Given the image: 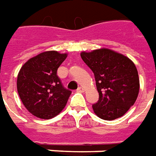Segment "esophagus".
I'll use <instances>...</instances> for the list:
<instances>
[{
	"instance_id": "34e87169",
	"label": "esophagus",
	"mask_w": 156,
	"mask_h": 156,
	"mask_svg": "<svg viewBox=\"0 0 156 156\" xmlns=\"http://www.w3.org/2000/svg\"><path fill=\"white\" fill-rule=\"evenodd\" d=\"M84 88L82 87H78V89H77V91L78 92H83L84 91Z\"/></svg>"
}]
</instances>
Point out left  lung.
<instances>
[{
  "label": "left lung",
  "mask_w": 156,
  "mask_h": 156,
  "mask_svg": "<svg viewBox=\"0 0 156 156\" xmlns=\"http://www.w3.org/2000/svg\"><path fill=\"white\" fill-rule=\"evenodd\" d=\"M80 57L95 76L99 100L92 105L94 112L104 120L125 114L136 101L140 79L133 62L108 48L81 52Z\"/></svg>",
  "instance_id": "obj_1"
}]
</instances>
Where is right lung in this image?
<instances>
[{
  "mask_svg": "<svg viewBox=\"0 0 156 156\" xmlns=\"http://www.w3.org/2000/svg\"><path fill=\"white\" fill-rule=\"evenodd\" d=\"M67 54L43 52L28 59L20 69L16 87L20 99L30 113L49 119L66 107L71 90L63 87L57 69Z\"/></svg>",
  "mask_w": 156,
  "mask_h": 156,
  "instance_id": "right-lung-1",
  "label": "right lung"
}]
</instances>
